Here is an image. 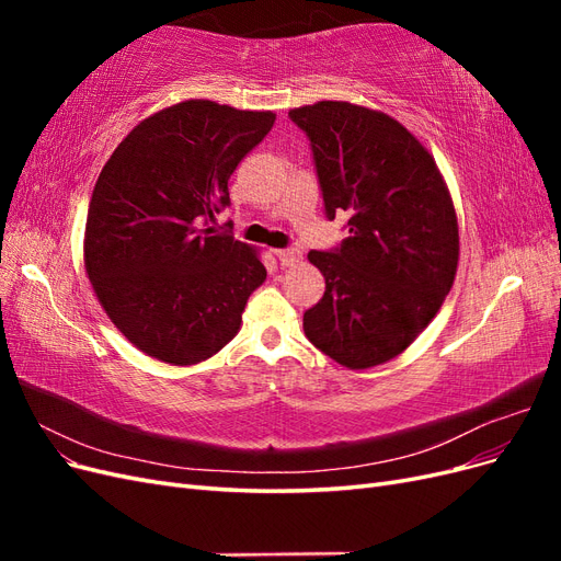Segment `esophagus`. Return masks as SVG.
I'll use <instances>...</instances> for the list:
<instances>
[{"label":"esophagus","mask_w":561,"mask_h":561,"mask_svg":"<svg viewBox=\"0 0 561 561\" xmlns=\"http://www.w3.org/2000/svg\"><path fill=\"white\" fill-rule=\"evenodd\" d=\"M276 257L283 266H295L301 262V252L299 250H276Z\"/></svg>","instance_id":"34e87169"}]
</instances>
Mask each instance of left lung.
<instances>
[{"instance_id":"8db88e82","label":"left lung","mask_w":561,"mask_h":561,"mask_svg":"<svg viewBox=\"0 0 561 561\" xmlns=\"http://www.w3.org/2000/svg\"><path fill=\"white\" fill-rule=\"evenodd\" d=\"M309 135L328 217L348 215L336 252H309L325 295L304 313L309 342L339 365L398 358L449 295L458 219L431 151L393 116L344 100L290 110Z\"/></svg>"}]
</instances>
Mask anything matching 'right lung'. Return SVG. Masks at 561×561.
<instances>
[{
    "label": "right lung",
    "instance_id": "add662e5",
    "mask_svg": "<svg viewBox=\"0 0 561 561\" xmlns=\"http://www.w3.org/2000/svg\"><path fill=\"white\" fill-rule=\"evenodd\" d=\"M276 122L215 100L142 118L98 175L83 231L93 293L128 342L168 365H198L239 334L266 280L262 252L217 233L229 178Z\"/></svg>",
    "mask_w": 561,
    "mask_h": 561
}]
</instances>
